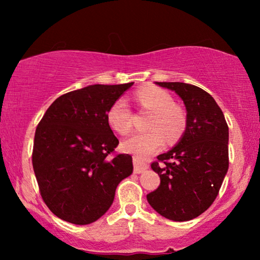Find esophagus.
I'll list each match as a JSON object with an SVG mask.
<instances>
[{
    "instance_id": "esophagus-1",
    "label": "esophagus",
    "mask_w": 260,
    "mask_h": 260,
    "mask_svg": "<svg viewBox=\"0 0 260 260\" xmlns=\"http://www.w3.org/2000/svg\"><path fill=\"white\" fill-rule=\"evenodd\" d=\"M133 162H134V170H135V173H136V174H141V173H143L144 170L148 169L147 163L143 162L140 158L134 157Z\"/></svg>"
}]
</instances>
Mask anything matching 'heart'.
Wrapping results in <instances>:
<instances>
[{
	"label": "heart",
	"mask_w": 260,
	"mask_h": 260,
	"mask_svg": "<svg viewBox=\"0 0 260 260\" xmlns=\"http://www.w3.org/2000/svg\"><path fill=\"white\" fill-rule=\"evenodd\" d=\"M136 99L142 109L151 111L147 123L148 131L135 134L123 143V149L138 158H147L163 147L165 141L173 143L179 140L187 125L186 113L174 105L168 92L155 86L137 91ZM110 127L119 135H127L133 130V112L126 99L119 98L112 103L106 113Z\"/></svg>",
	"instance_id": "1"
}]
</instances>
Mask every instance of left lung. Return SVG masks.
<instances>
[{
	"mask_svg": "<svg viewBox=\"0 0 260 260\" xmlns=\"http://www.w3.org/2000/svg\"><path fill=\"white\" fill-rule=\"evenodd\" d=\"M175 92L187 111L184 133L151 169L161 183L147 195L149 205L173 221H188L207 211L229 170V126L214 98L186 83H158Z\"/></svg>",
	"mask_w": 260,
	"mask_h": 260,
	"instance_id": "1",
	"label": "left lung"
}]
</instances>
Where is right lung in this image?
I'll use <instances>...</instances> for the list:
<instances>
[{
  "mask_svg": "<svg viewBox=\"0 0 260 260\" xmlns=\"http://www.w3.org/2000/svg\"><path fill=\"white\" fill-rule=\"evenodd\" d=\"M134 83L88 85L56 98L35 131L33 168L45 204L74 225H88L111 207L116 188L133 174L106 113Z\"/></svg>",
  "mask_w": 260,
  "mask_h": 260,
  "instance_id": "1",
  "label": "right lung"
}]
</instances>
